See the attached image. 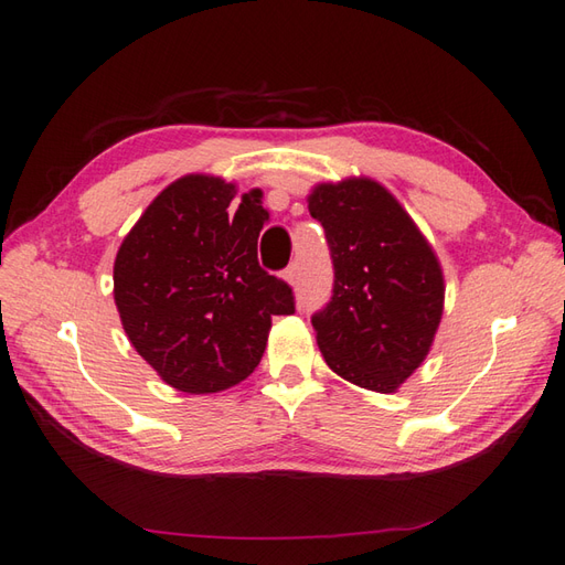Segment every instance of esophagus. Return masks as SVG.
Wrapping results in <instances>:
<instances>
[{
	"instance_id": "obj_1",
	"label": "esophagus",
	"mask_w": 565,
	"mask_h": 565,
	"mask_svg": "<svg viewBox=\"0 0 565 565\" xmlns=\"http://www.w3.org/2000/svg\"><path fill=\"white\" fill-rule=\"evenodd\" d=\"M297 278H299V266H297V263H290V266L285 268V280L295 285Z\"/></svg>"
}]
</instances>
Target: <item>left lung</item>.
<instances>
[{"mask_svg":"<svg viewBox=\"0 0 565 565\" xmlns=\"http://www.w3.org/2000/svg\"><path fill=\"white\" fill-rule=\"evenodd\" d=\"M333 263L331 299L311 326L326 365L388 394L425 360L443 317V270L396 198L370 179L309 195Z\"/></svg>","mask_w":565,"mask_h":565,"instance_id":"left-lung-1","label":"left lung"}]
</instances>
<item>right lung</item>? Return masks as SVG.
<instances>
[{
  "instance_id": "add662e5",
  "label": "right lung",
  "mask_w": 565,
  "mask_h": 565,
  "mask_svg": "<svg viewBox=\"0 0 565 565\" xmlns=\"http://www.w3.org/2000/svg\"><path fill=\"white\" fill-rule=\"evenodd\" d=\"M234 193L212 177L171 183L125 236L113 268L130 343L185 394L246 380L266 350L270 317L295 315L292 287L258 263L268 220L260 191L232 215Z\"/></svg>"
}]
</instances>
